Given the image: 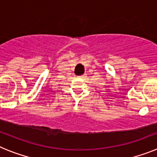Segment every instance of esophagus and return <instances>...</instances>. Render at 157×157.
<instances>
[{
  "mask_svg": "<svg viewBox=\"0 0 157 157\" xmlns=\"http://www.w3.org/2000/svg\"><path fill=\"white\" fill-rule=\"evenodd\" d=\"M80 77V79H84V78H85V77H86V75H85V74H84V75L80 76V77Z\"/></svg>",
  "mask_w": 157,
  "mask_h": 157,
  "instance_id": "esophagus-1",
  "label": "esophagus"
}]
</instances>
